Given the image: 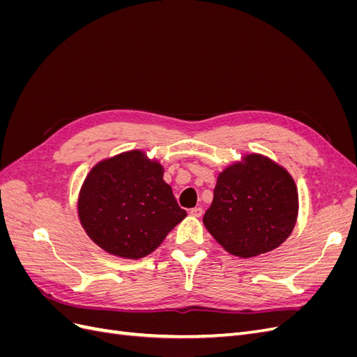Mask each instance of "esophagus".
<instances>
[{
	"label": "esophagus",
	"instance_id": "obj_1",
	"mask_svg": "<svg viewBox=\"0 0 357 357\" xmlns=\"http://www.w3.org/2000/svg\"><path fill=\"white\" fill-rule=\"evenodd\" d=\"M189 214L192 215V218H201V215H202V208H201V207L192 208V210L189 211Z\"/></svg>",
	"mask_w": 357,
	"mask_h": 357
}]
</instances>
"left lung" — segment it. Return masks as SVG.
I'll list each match as a JSON object with an SVG mask.
<instances>
[{
  "label": "left lung",
  "instance_id": "8db88e82",
  "mask_svg": "<svg viewBox=\"0 0 357 357\" xmlns=\"http://www.w3.org/2000/svg\"><path fill=\"white\" fill-rule=\"evenodd\" d=\"M299 211L289 171L261 153L243 155L218 176L204 226L226 252L255 257L282 245Z\"/></svg>",
  "mask_w": 357,
  "mask_h": 357
}]
</instances>
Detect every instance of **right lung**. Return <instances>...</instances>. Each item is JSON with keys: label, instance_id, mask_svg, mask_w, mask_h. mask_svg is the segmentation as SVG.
<instances>
[{"label": "right lung", "instance_id": "right-lung-1", "mask_svg": "<svg viewBox=\"0 0 357 357\" xmlns=\"http://www.w3.org/2000/svg\"><path fill=\"white\" fill-rule=\"evenodd\" d=\"M77 213L96 245L132 261L155 252L188 215L165 183L160 162L138 149L102 159L89 171Z\"/></svg>", "mask_w": 357, "mask_h": 357}]
</instances>
